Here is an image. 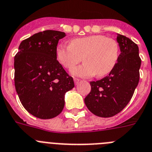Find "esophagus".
I'll list each match as a JSON object with an SVG mask.
<instances>
[{
	"label": "esophagus",
	"mask_w": 152,
	"mask_h": 152,
	"mask_svg": "<svg viewBox=\"0 0 152 152\" xmlns=\"http://www.w3.org/2000/svg\"><path fill=\"white\" fill-rule=\"evenodd\" d=\"M81 81L80 80H79V79H76V78H75L74 79V83H75V85H78L79 84V83Z\"/></svg>",
	"instance_id": "34e87169"
}]
</instances>
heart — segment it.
Masks as SVG:
<instances>
[{"label": "heart", "instance_id": "1", "mask_svg": "<svg viewBox=\"0 0 152 152\" xmlns=\"http://www.w3.org/2000/svg\"><path fill=\"white\" fill-rule=\"evenodd\" d=\"M56 60L64 68L70 69L81 61L83 65L71 70L73 76L102 77L115 66L119 56V45L113 38L104 35H90L72 39L69 45L58 44L55 50Z\"/></svg>", "mask_w": 152, "mask_h": 152}]
</instances>
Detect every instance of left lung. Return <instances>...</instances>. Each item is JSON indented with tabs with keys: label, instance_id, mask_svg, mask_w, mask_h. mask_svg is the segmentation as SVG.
<instances>
[{
	"label": "left lung",
	"instance_id": "obj_1",
	"mask_svg": "<svg viewBox=\"0 0 152 152\" xmlns=\"http://www.w3.org/2000/svg\"><path fill=\"white\" fill-rule=\"evenodd\" d=\"M117 41L121 53L115 66L109 76L90 82L91 91L84 99L91 113L103 118L115 115L128 105L139 82L138 45L121 34Z\"/></svg>",
	"mask_w": 152,
	"mask_h": 152
}]
</instances>
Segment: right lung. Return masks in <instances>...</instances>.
Returning a JSON list of instances; mask_svg holds the SVG:
<instances>
[{
    "instance_id": "right-lung-1",
    "label": "right lung",
    "mask_w": 152,
    "mask_h": 152,
    "mask_svg": "<svg viewBox=\"0 0 152 152\" xmlns=\"http://www.w3.org/2000/svg\"><path fill=\"white\" fill-rule=\"evenodd\" d=\"M66 34L45 30L21 42L14 56V85L25 109L50 119L64 107L65 93L74 87L72 77L57 61L55 50Z\"/></svg>"
}]
</instances>
